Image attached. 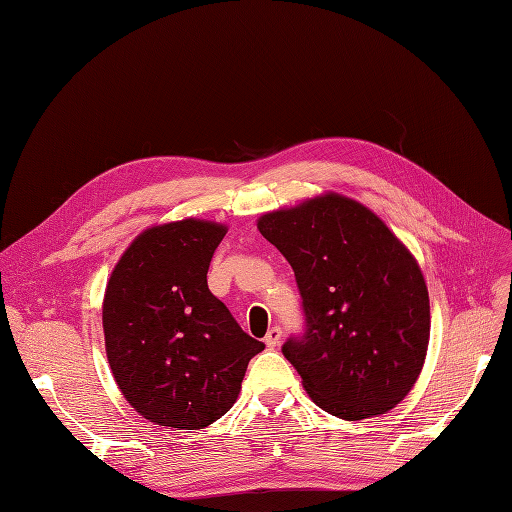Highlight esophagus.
<instances>
[{
	"label": "esophagus",
	"instance_id": "1",
	"mask_svg": "<svg viewBox=\"0 0 512 512\" xmlns=\"http://www.w3.org/2000/svg\"><path fill=\"white\" fill-rule=\"evenodd\" d=\"M280 337H282L280 327H272V329L268 331V335H266V346H268V348H276V346L280 344Z\"/></svg>",
	"mask_w": 512,
	"mask_h": 512
}]
</instances>
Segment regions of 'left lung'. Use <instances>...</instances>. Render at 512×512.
<instances>
[{
	"instance_id": "left-lung-1",
	"label": "left lung",
	"mask_w": 512,
	"mask_h": 512,
	"mask_svg": "<svg viewBox=\"0 0 512 512\" xmlns=\"http://www.w3.org/2000/svg\"><path fill=\"white\" fill-rule=\"evenodd\" d=\"M257 230L295 272L306 331L282 354L310 399L348 422L399 405L430 339L428 289L407 246L367 206L333 192L261 215Z\"/></svg>"
}]
</instances>
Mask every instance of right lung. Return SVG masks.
<instances>
[{
	"label": "right lung",
	"instance_id": "obj_1",
	"mask_svg": "<svg viewBox=\"0 0 512 512\" xmlns=\"http://www.w3.org/2000/svg\"><path fill=\"white\" fill-rule=\"evenodd\" d=\"M227 227L204 219L154 225L130 242L103 299L105 350L124 399L145 420L200 430L238 399L263 342L246 335L206 285Z\"/></svg>",
	"mask_w": 512,
	"mask_h": 512
}]
</instances>
